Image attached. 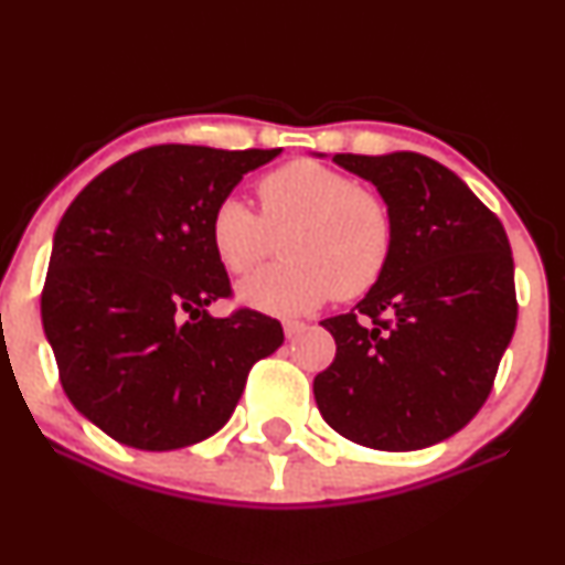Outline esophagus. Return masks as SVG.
I'll list each match as a JSON object with an SVG mask.
<instances>
[{"mask_svg": "<svg viewBox=\"0 0 565 565\" xmlns=\"http://www.w3.org/2000/svg\"><path fill=\"white\" fill-rule=\"evenodd\" d=\"M302 332H305L302 321H284V334H287L289 340H295V337H300Z\"/></svg>", "mask_w": 565, "mask_h": 565, "instance_id": "obj_1", "label": "esophagus"}]
</instances>
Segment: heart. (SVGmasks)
<instances>
[{
    "instance_id": "b5f03b06",
    "label": "heart",
    "mask_w": 565,
    "mask_h": 565,
    "mask_svg": "<svg viewBox=\"0 0 565 565\" xmlns=\"http://www.w3.org/2000/svg\"><path fill=\"white\" fill-rule=\"evenodd\" d=\"M260 215L244 201L212 210L210 244L217 263L246 276L284 236V263L238 287V300L270 316H297L329 297L355 300L377 287L393 260L395 220L380 193L310 159H297L257 183Z\"/></svg>"
}]
</instances>
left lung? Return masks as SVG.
Returning a JSON list of instances; mask_svg holds the SVG:
<instances>
[{
  "instance_id": "8db88e82",
  "label": "left lung",
  "mask_w": 565,
  "mask_h": 565,
  "mask_svg": "<svg viewBox=\"0 0 565 565\" xmlns=\"http://www.w3.org/2000/svg\"><path fill=\"white\" fill-rule=\"evenodd\" d=\"M334 161L377 185L395 249L355 310L321 321L337 355L313 380L316 404L353 444L425 449L476 417L515 332L508 233L457 174L423 153Z\"/></svg>"
}]
</instances>
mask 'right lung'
<instances>
[{
	"label": "right lung",
	"instance_id": "add662e5",
	"mask_svg": "<svg viewBox=\"0 0 565 565\" xmlns=\"http://www.w3.org/2000/svg\"><path fill=\"white\" fill-rule=\"evenodd\" d=\"M281 148L151 146L100 172L55 231L42 323L68 401L106 436L170 451L215 436L246 374L284 342L238 308L210 244L212 210Z\"/></svg>",
	"mask_w": 565,
	"mask_h": 565
}]
</instances>
